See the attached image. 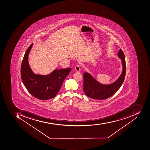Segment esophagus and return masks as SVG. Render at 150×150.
<instances>
[{
	"label": "esophagus",
	"mask_w": 150,
	"mask_h": 150,
	"mask_svg": "<svg viewBox=\"0 0 150 150\" xmlns=\"http://www.w3.org/2000/svg\"><path fill=\"white\" fill-rule=\"evenodd\" d=\"M75 70L76 71H80V66L79 65H76V66L75 67Z\"/></svg>",
	"instance_id": "1"
}]
</instances>
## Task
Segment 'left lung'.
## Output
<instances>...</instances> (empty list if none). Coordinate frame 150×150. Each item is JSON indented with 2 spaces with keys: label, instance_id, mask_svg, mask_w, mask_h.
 <instances>
[{
  "label": "left lung",
  "instance_id": "left-lung-1",
  "mask_svg": "<svg viewBox=\"0 0 150 150\" xmlns=\"http://www.w3.org/2000/svg\"><path fill=\"white\" fill-rule=\"evenodd\" d=\"M118 56L122 61V73L114 83L110 84H103L98 82L90 74L84 72L83 77V91L88 97L93 99L103 100L111 97L120 88L125 78L126 64L125 56L121 49Z\"/></svg>",
  "mask_w": 150,
  "mask_h": 150
}]
</instances>
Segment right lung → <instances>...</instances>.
<instances>
[{"label":"right lung","instance_id":"1","mask_svg":"<svg viewBox=\"0 0 150 150\" xmlns=\"http://www.w3.org/2000/svg\"><path fill=\"white\" fill-rule=\"evenodd\" d=\"M32 46L33 43L27 49L22 60L21 70L22 82L29 93L34 97L42 100L53 98L58 93L64 80L71 69H55L46 75L34 74L28 62L29 52Z\"/></svg>","mask_w":150,"mask_h":150}]
</instances>
